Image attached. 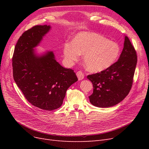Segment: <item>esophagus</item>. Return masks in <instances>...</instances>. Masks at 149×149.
I'll return each instance as SVG.
<instances>
[{"label": "esophagus", "mask_w": 149, "mask_h": 149, "mask_svg": "<svg viewBox=\"0 0 149 149\" xmlns=\"http://www.w3.org/2000/svg\"><path fill=\"white\" fill-rule=\"evenodd\" d=\"M76 75L78 76V78L79 80H82L84 78V74L81 71H79L76 73Z\"/></svg>", "instance_id": "esophagus-1"}]
</instances>
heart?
I'll return each mask as SVG.
<instances>
[{
    "label": "heart",
    "instance_id": "1",
    "mask_svg": "<svg viewBox=\"0 0 149 149\" xmlns=\"http://www.w3.org/2000/svg\"><path fill=\"white\" fill-rule=\"evenodd\" d=\"M63 55L70 63L77 61L80 55H84L86 68L89 71L97 73L107 69L114 63L120 55V47L102 35L81 31L74 36L73 43H65Z\"/></svg>",
    "mask_w": 149,
    "mask_h": 149
}]
</instances>
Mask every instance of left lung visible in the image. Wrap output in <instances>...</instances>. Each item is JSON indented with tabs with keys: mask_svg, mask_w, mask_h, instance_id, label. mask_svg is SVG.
<instances>
[{
	"mask_svg": "<svg viewBox=\"0 0 149 149\" xmlns=\"http://www.w3.org/2000/svg\"><path fill=\"white\" fill-rule=\"evenodd\" d=\"M137 61L136 49L125 36L118 61L105 70L87 76L93 85L90 102L99 107H109L123 101L131 89Z\"/></svg>",
	"mask_w": 149,
	"mask_h": 149,
	"instance_id": "left-lung-1",
	"label": "left lung"
}]
</instances>
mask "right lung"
<instances>
[{"label":"right lung","mask_w":149,"mask_h":149,"mask_svg":"<svg viewBox=\"0 0 149 149\" xmlns=\"http://www.w3.org/2000/svg\"><path fill=\"white\" fill-rule=\"evenodd\" d=\"M49 29V25H35L25 31L18 40L12 57L17 86L30 103L46 111L59 108L67 89L78 81L74 71L61 66L52 52L42 56L35 53L33 48Z\"/></svg>","instance_id":"1"}]
</instances>
